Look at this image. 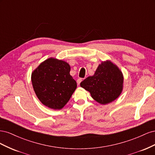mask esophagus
I'll return each instance as SVG.
<instances>
[{"label":"esophagus","mask_w":155,"mask_h":155,"mask_svg":"<svg viewBox=\"0 0 155 155\" xmlns=\"http://www.w3.org/2000/svg\"><path fill=\"white\" fill-rule=\"evenodd\" d=\"M81 81H82V79H81V78H78V79H77V83H78V85H79V84H80V83L81 82Z\"/></svg>","instance_id":"1"}]
</instances>
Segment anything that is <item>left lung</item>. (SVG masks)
<instances>
[{"mask_svg":"<svg viewBox=\"0 0 155 155\" xmlns=\"http://www.w3.org/2000/svg\"><path fill=\"white\" fill-rule=\"evenodd\" d=\"M70 71L68 63L52 58L33 71V88L42 104L55 110L61 109L67 104L77 87Z\"/></svg>","mask_w":155,"mask_h":155,"instance_id":"8db88e82","label":"left lung"}]
</instances>
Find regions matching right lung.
I'll use <instances>...</instances> for the list:
<instances>
[{"instance_id":"1","label":"right lung","mask_w":155,"mask_h":155,"mask_svg":"<svg viewBox=\"0 0 155 155\" xmlns=\"http://www.w3.org/2000/svg\"><path fill=\"white\" fill-rule=\"evenodd\" d=\"M124 76L119 68L110 61L101 62L94 74L89 76L80 85L91 93L94 100L106 105L114 101L123 90Z\"/></svg>"}]
</instances>
